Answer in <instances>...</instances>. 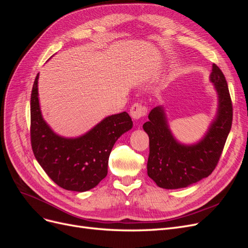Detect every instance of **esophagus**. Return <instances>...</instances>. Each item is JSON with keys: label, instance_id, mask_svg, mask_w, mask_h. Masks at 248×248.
Masks as SVG:
<instances>
[{"label": "esophagus", "instance_id": "esophagus-1", "mask_svg": "<svg viewBox=\"0 0 248 248\" xmlns=\"http://www.w3.org/2000/svg\"><path fill=\"white\" fill-rule=\"evenodd\" d=\"M147 112H148L147 107H145L144 104L141 103H134L132 104V107L130 108V116L134 120H140L146 117Z\"/></svg>", "mask_w": 248, "mask_h": 248}]
</instances>
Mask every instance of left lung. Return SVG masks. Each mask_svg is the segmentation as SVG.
I'll return each instance as SVG.
<instances>
[{
  "label": "left lung",
  "mask_w": 248,
  "mask_h": 248,
  "mask_svg": "<svg viewBox=\"0 0 248 248\" xmlns=\"http://www.w3.org/2000/svg\"><path fill=\"white\" fill-rule=\"evenodd\" d=\"M210 80L218 94V112L201 141L181 145L171 136L161 107L154 108L142 128L149 136L148 176L161 188L177 189L211 175L222 153L232 121V104L222 71L213 64Z\"/></svg>",
  "instance_id": "obj_1"
}]
</instances>
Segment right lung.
I'll return each instance as SVG.
<instances>
[{
  "label": "right lung",
  "instance_id": "1",
  "mask_svg": "<svg viewBox=\"0 0 248 248\" xmlns=\"http://www.w3.org/2000/svg\"><path fill=\"white\" fill-rule=\"evenodd\" d=\"M38 78L31 94V145L35 158L47 176L66 190L87 191L108 175V157L116 140L131 129L126 111L106 118L85 136H57L44 121L38 99Z\"/></svg>",
  "mask_w": 248,
  "mask_h": 248
}]
</instances>
